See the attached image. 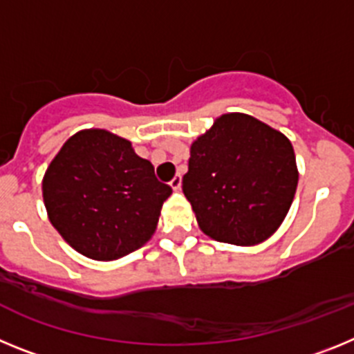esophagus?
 Wrapping results in <instances>:
<instances>
[{
    "label": "esophagus",
    "mask_w": 354,
    "mask_h": 354,
    "mask_svg": "<svg viewBox=\"0 0 354 354\" xmlns=\"http://www.w3.org/2000/svg\"><path fill=\"white\" fill-rule=\"evenodd\" d=\"M180 184H183V177H180V175H175L174 179L170 180L171 189H175V192H177V189H180Z\"/></svg>",
    "instance_id": "esophagus-1"
}]
</instances>
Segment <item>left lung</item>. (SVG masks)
Listing matches in <instances>:
<instances>
[{
  "label": "left lung",
  "instance_id": "1",
  "mask_svg": "<svg viewBox=\"0 0 354 354\" xmlns=\"http://www.w3.org/2000/svg\"><path fill=\"white\" fill-rule=\"evenodd\" d=\"M189 154L183 192L205 236L253 246L277 232L298 186L287 136L250 115L225 113Z\"/></svg>",
  "mask_w": 354,
  "mask_h": 354
}]
</instances>
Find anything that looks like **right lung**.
Masks as SVG:
<instances>
[{"instance_id":"right-lung-1","label":"right lung","mask_w":354,"mask_h":354,"mask_svg":"<svg viewBox=\"0 0 354 354\" xmlns=\"http://www.w3.org/2000/svg\"><path fill=\"white\" fill-rule=\"evenodd\" d=\"M171 187L129 140L84 129L64 143L42 180L49 221L72 248L115 261L142 248L158 227Z\"/></svg>"}]
</instances>
